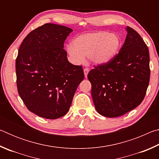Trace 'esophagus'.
<instances>
[{"mask_svg": "<svg viewBox=\"0 0 159 159\" xmlns=\"http://www.w3.org/2000/svg\"><path fill=\"white\" fill-rule=\"evenodd\" d=\"M83 72H84V75H85V77L87 78L88 76V74L89 73V69L88 68H85L84 70H83Z\"/></svg>", "mask_w": 159, "mask_h": 159, "instance_id": "1", "label": "esophagus"}]
</instances>
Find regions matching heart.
<instances>
[{"label": "heart", "mask_w": 159, "mask_h": 159, "mask_svg": "<svg viewBox=\"0 0 159 159\" xmlns=\"http://www.w3.org/2000/svg\"><path fill=\"white\" fill-rule=\"evenodd\" d=\"M120 37L107 31H91L80 34L73 43L66 45V51L74 62H84L85 56L92 62L103 64L113 60L120 50Z\"/></svg>", "instance_id": "obj_1"}]
</instances>
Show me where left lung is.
I'll list each match as a JSON object with an SVG mask.
<instances>
[{
	"label": "left lung",
	"mask_w": 159,
	"mask_h": 159,
	"mask_svg": "<svg viewBox=\"0 0 159 159\" xmlns=\"http://www.w3.org/2000/svg\"><path fill=\"white\" fill-rule=\"evenodd\" d=\"M127 36L118 54L109 62L95 66L88 79L99 114L114 118L141 104L150 79L149 52L139 34L127 26Z\"/></svg>",
	"instance_id": "obj_1"
}]
</instances>
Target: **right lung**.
Instances as JSON below:
<instances>
[{"label": "right lung", "mask_w": 159, "mask_h": 159, "mask_svg": "<svg viewBox=\"0 0 159 159\" xmlns=\"http://www.w3.org/2000/svg\"><path fill=\"white\" fill-rule=\"evenodd\" d=\"M72 31L64 26L45 24L31 31L19 49L18 93L29 111L39 116L56 119L65 115L84 79L82 66L70 63L63 48Z\"/></svg>", "instance_id": "right-lung-1"}]
</instances>
